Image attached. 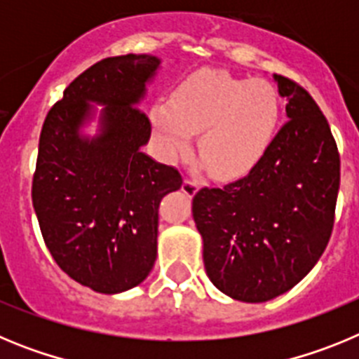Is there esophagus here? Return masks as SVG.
<instances>
[{"instance_id":"34e87169","label":"esophagus","mask_w":359,"mask_h":359,"mask_svg":"<svg viewBox=\"0 0 359 359\" xmlns=\"http://www.w3.org/2000/svg\"><path fill=\"white\" fill-rule=\"evenodd\" d=\"M198 182H196V180H190V177H187L185 182H183V187H182V190L183 192H185L187 196H194L196 192H198Z\"/></svg>"}]
</instances>
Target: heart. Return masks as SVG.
Masks as SVG:
<instances>
[{
    "instance_id": "1",
    "label": "heart",
    "mask_w": 359,
    "mask_h": 359,
    "mask_svg": "<svg viewBox=\"0 0 359 359\" xmlns=\"http://www.w3.org/2000/svg\"><path fill=\"white\" fill-rule=\"evenodd\" d=\"M280 107L268 81L203 69L177 86L170 102L152 107L151 120L165 158L185 154L199 131L203 161L215 176L239 177L255 169L273 144Z\"/></svg>"
}]
</instances>
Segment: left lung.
Listing matches in <instances>:
<instances>
[{
	"label": "left lung",
	"mask_w": 359,
	"mask_h": 359,
	"mask_svg": "<svg viewBox=\"0 0 359 359\" xmlns=\"http://www.w3.org/2000/svg\"><path fill=\"white\" fill-rule=\"evenodd\" d=\"M287 122L255 169L221 189H201L192 215L203 262L219 291L266 302L297 286L331 237L340 189V154L309 93L273 75Z\"/></svg>",
	"instance_id": "obj_1"
}]
</instances>
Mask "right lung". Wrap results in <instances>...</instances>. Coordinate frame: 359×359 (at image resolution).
<instances>
[{
	"instance_id": "1",
	"label": "right lung",
	"mask_w": 359,
	"mask_h": 359,
	"mask_svg": "<svg viewBox=\"0 0 359 359\" xmlns=\"http://www.w3.org/2000/svg\"><path fill=\"white\" fill-rule=\"evenodd\" d=\"M161 61L107 57L81 73L48 111L39 138L32 203L53 261L97 293L138 286L156 261L158 208L182 187L174 167L142 152L151 122L138 107ZM104 105L99 133L80 129Z\"/></svg>"
}]
</instances>
